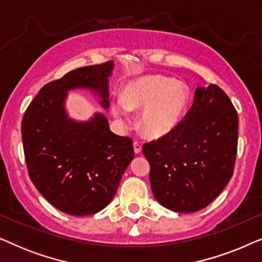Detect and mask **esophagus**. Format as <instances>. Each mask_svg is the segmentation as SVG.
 Here are the masks:
<instances>
[{"mask_svg":"<svg viewBox=\"0 0 262 262\" xmlns=\"http://www.w3.org/2000/svg\"><path fill=\"white\" fill-rule=\"evenodd\" d=\"M134 148H135V152L136 154H139L142 151V144L139 142H134Z\"/></svg>","mask_w":262,"mask_h":262,"instance_id":"1","label":"esophagus"}]
</instances>
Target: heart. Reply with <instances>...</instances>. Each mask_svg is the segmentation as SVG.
<instances>
[{
    "label": "heart",
    "mask_w": 262,
    "mask_h": 262,
    "mask_svg": "<svg viewBox=\"0 0 262 262\" xmlns=\"http://www.w3.org/2000/svg\"><path fill=\"white\" fill-rule=\"evenodd\" d=\"M189 89L174 78L150 75L128 83L123 98L113 103V113L123 125L131 123L130 111H141L139 126L150 138L173 132L185 116Z\"/></svg>",
    "instance_id": "obj_1"
}]
</instances>
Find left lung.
I'll list each match as a JSON object with an SVG mask.
<instances>
[{
    "label": "left lung",
    "instance_id": "1",
    "mask_svg": "<svg viewBox=\"0 0 262 262\" xmlns=\"http://www.w3.org/2000/svg\"><path fill=\"white\" fill-rule=\"evenodd\" d=\"M237 139L238 117L231 100L217 84L199 85L177 128L143 144L157 202L184 213L212 203L234 174Z\"/></svg>",
    "mask_w": 262,
    "mask_h": 262
}]
</instances>
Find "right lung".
I'll use <instances>...</instances> for the list:
<instances>
[{"mask_svg": "<svg viewBox=\"0 0 262 262\" xmlns=\"http://www.w3.org/2000/svg\"><path fill=\"white\" fill-rule=\"evenodd\" d=\"M113 60L71 70L46 83L27 107L21 123L28 175L41 195L73 216H87L108 205L134 159L130 137L110 130L96 113L87 123L68 119V91L91 88L107 108Z\"/></svg>", "mask_w": 262, "mask_h": 262, "instance_id": "obj_1", "label": "right lung"}]
</instances>
